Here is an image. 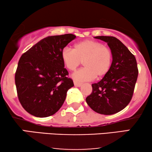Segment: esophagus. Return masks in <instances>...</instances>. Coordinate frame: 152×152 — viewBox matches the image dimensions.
I'll return each instance as SVG.
<instances>
[{"instance_id":"obj_1","label":"esophagus","mask_w":152,"mask_h":152,"mask_svg":"<svg viewBox=\"0 0 152 152\" xmlns=\"http://www.w3.org/2000/svg\"><path fill=\"white\" fill-rule=\"evenodd\" d=\"M74 85L77 87H80L82 85V83L78 82H77V81H74Z\"/></svg>"}]
</instances>
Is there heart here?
Returning a JSON list of instances; mask_svg holds the SVG:
<instances>
[{"mask_svg": "<svg viewBox=\"0 0 152 152\" xmlns=\"http://www.w3.org/2000/svg\"><path fill=\"white\" fill-rule=\"evenodd\" d=\"M61 59L69 70L74 71L84 64L85 67L72 75L77 81H88L95 77L100 79L111 69L112 54L107 47L94 40H84L75 43L73 50L68 48L61 52Z\"/></svg>", "mask_w": 152, "mask_h": 152, "instance_id": "b5f03b06", "label": "heart"}]
</instances>
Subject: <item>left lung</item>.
Returning a JSON list of instances; mask_svg holds the SVG:
<instances>
[{
	"label": "left lung",
	"mask_w": 152,
	"mask_h": 152,
	"mask_svg": "<svg viewBox=\"0 0 152 152\" xmlns=\"http://www.w3.org/2000/svg\"><path fill=\"white\" fill-rule=\"evenodd\" d=\"M95 38L107 43L113 61L107 75L92 84V93L86 101L97 113L112 115L122 111L130 102L138 75V66L135 56L119 39L109 36Z\"/></svg>",
	"instance_id": "1"
}]
</instances>
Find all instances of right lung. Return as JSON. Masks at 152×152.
Here are the masks:
<instances>
[{
    "label": "right lung",
    "instance_id": "1",
    "mask_svg": "<svg viewBox=\"0 0 152 152\" xmlns=\"http://www.w3.org/2000/svg\"><path fill=\"white\" fill-rule=\"evenodd\" d=\"M76 38L72 34L48 37L23 54L15 73L18 98L23 109L39 118L53 115L74 86L64 68L61 52Z\"/></svg>",
    "mask_w": 152,
    "mask_h": 152
}]
</instances>
